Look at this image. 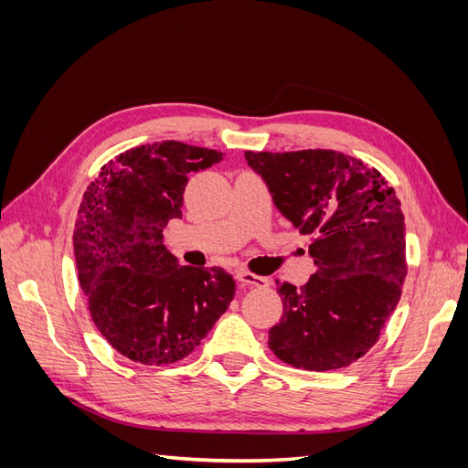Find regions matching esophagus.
<instances>
[{"label":"esophagus","mask_w":468,"mask_h":468,"mask_svg":"<svg viewBox=\"0 0 468 468\" xmlns=\"http://www.w3.org/2000/svg\"><path fill=\"white\" fill-rule=\"evenodd\" d=\"M236 279L239 281V285L244 287H256V289H261V287H267L269 281L265 277H258V275H251L248 271H238L236 273Z\"/></svg>","instance_id":"34e87169"}]
</instances>
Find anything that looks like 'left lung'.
I'll list each match as a JSON object with an SVG mask.
<instances>
[{
	"instance_id": "left-lung-1",
	"label": "left lung",
	"mask_w": 468,
	"mask_h": 468,
	"mask_svg": "<svg viewBox=\"0 0 468 468\" xmlns=\"http://www.w3.org/2000/svg\"><path fill=\"white\" fill-rule=\"evenodd\" d=\"M279 212L308 246L316 271L301 289L277 281L282 318L267 346L296 369L334 371L369 351L406 277V226L375 167L334 150L246 152Z\"/></svg>"
}]
</instances>
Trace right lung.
<instances>
[{
    "instance_id": "1",
    "label": "right lung",
    "mask_w": 468,
    "mask_h": 468,
    "mask_svg": "<svg viewBox=\"0 0 468 468\" xmlns=\"http://www.w3.org/2000/svg\"><path fill=\"white\" fill-rule=\"evenodd\" d=\"M220 152L164 140L126 150L83 193L74 230L78 277L97 330L144 365L186 359L234 299L220 267H189L164 246L189 176Z\"/></svg>"
}]
</instances>
